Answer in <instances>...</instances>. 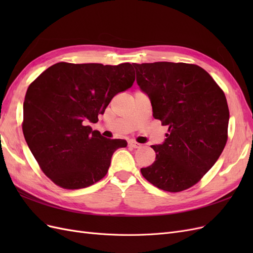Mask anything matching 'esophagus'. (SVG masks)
I'll return each mask as SVG.
<instances>
[{
    "mask_svg": "<svg viewBox=\"0 0 253 253\" xmlns=\"http://www.w3.org/2000/svg\"><path fill=\"white\" fill-rule=\"evenodd\" d=\"M140 143H138V142H136V141H134V140H129L128 141V147H131V148H134V149H137V148H140Z\"/></svg>",
    "mask_w": 253,
    "mask_h": 253,
    "instance_id": "34e87169",
    "label": "esophagus"
}]
</instances>
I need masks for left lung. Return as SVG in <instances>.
<instances>
[{
	"label": "left lung",
	"instance_id": "1",
	"mask_svg": "<svg viewBox=\"0 0 253 253\" xmlns=\"http://www.w3.org/2000/svg\"><path fill=\"white\" fill-rule=\"evenodd\" d=\"M136 80L151 99L153 117L168 126L163 144L151 145L155 162L140 170L158 189L180 192L194 186L223 152L229 109L217 83L195 64H133Z\"/></svg>",
	"mask_w": 253,
	"mask_h": 253
}]
</instances>
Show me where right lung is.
Segmentation results:
<instances>
[{"mask_svg": "<svg viewBox=\"0 0 253 253\" xmlns=\"http://www.w3.org/2000/svg\"><path fill=\"white\" fill-rule=\"evenodd\" d=\"M132 64L59 62L30 83L23 105V134L47 177L64 189L86 188L108 173L113 153L126 147L96 124L113 97L133 85Z\"/></svg>", "mask_w": 253, "mask_h": 253, "instance_id": "obj_1", "label": "right lung"}]
</instances>
